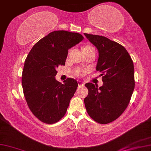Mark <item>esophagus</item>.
Returning a JSON list of instances; mask_svg holds the SVG:
<instances>
[{"label":"esophagus","instance_id":"1","mask_svg":"<svg viewBox=\"0 0 151 151\" xmlns=\"http://www.w3.org/2000/svg\"><path fill=\"white\" fill-rule=\"evenodd\" d=\"M78 85L80 86H84V83L81 82V81H78Z\"/></svg>","mask_w":151,"mask_h":151}]
</instances>
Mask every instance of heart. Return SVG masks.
Segmentation results:
<instances>
[{
  "label": "heart",
  "mask_w": 151,
  "mask_h": 151,
  "mask_svg": "<svg viewBox=\"0 0 151 151\" xmlns=\"http://www.w3.org/2000/svg\"><path fill=\"white\" fill-rule=\"evenodd\" d=\"M90 47H91V46H85V47H83V48H90ZM73 73H74V75H76V76H82L83 75H84V74L86 73V71L83 70V69H82L77 68L74 70Z\"/></svg>",
  "instance_id": "heart-1"
}]
</instances>
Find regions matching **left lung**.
I'll return each instance as SVG.
<instances>
[{"mask_svg": "<svg viewBox=\"0 0 151 151\" xmlns=\"http://www.w3.org/2000/svg\"><path fill=\"white\" fill-rule=\"evenodd\" d=\"M99 51L96 71L101 72L103 85L86 83L84 99L87 113L101 124L114 121L126 110L134 89V63L126 48L105 36L84 34Z\"/></svg>", "mask_w": 151, "mask_h": 151, "instance_id": "8db88e82", "label": "left lung"}]
</instances>
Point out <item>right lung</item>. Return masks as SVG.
I'll return each mask as SVG.
<instances>
[{
    "mask_svg": "<svg viewBox=\"0 0 151 151\" xmlns=\"http://www.w3.org/2000/svg\"><path fill=\"white\" fill-rule=\"evenodd\" d=\"M83 39L80 34L64 30L50 32L36 42L25 61L23 91L32 113L45 124L59 122L66 113L78 83L55 79L59 65H65L68 50Z\"/></svg>",
    "mask_w": 151,
    "mask_h": 151,
    "instance_id": "1",
    "label": "right lung"
}]
</instances>
